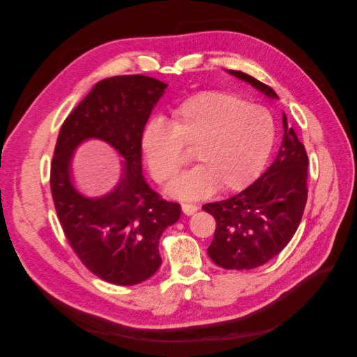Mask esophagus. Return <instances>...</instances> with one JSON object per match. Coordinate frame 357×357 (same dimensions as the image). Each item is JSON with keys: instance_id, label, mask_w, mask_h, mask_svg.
Listing matches in <instances>:
<instances>
[{"instance_id": "1", "label": "esophagus", "mask_w": 357, "mask_h": 357, "mask_svg": "<svg viewBox=\"0 0 357 357\" xmlns=\"http://www.w3.org/2000/svg\"><path fill=\"white\" fill-rule=\"evenodd\" d=\"M181 210L186 215H192L193 213L198 211V205H193V204H181Z\"/></svg>"}]
</instances>
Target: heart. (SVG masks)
Listing matches in <instances>:
<instances>
[{"instance_id":"b5f03b06","label":"heart","mask_w":357,"mask_h":357,"mask_svg":"<svg viewBox=\"0 0 357 357\" xmlns=\"http://www.w3.org/2000/svg\"><path fill=\"white\" fill-rule=\"evenodd\" d=\"M186 146H195L199 165L181 174L169 193L198 199L238 192L261 174L275 144L274 117L265 107L225 92H202L172 110V121L156 116L146 123L139 150L158 183H168L188 162Z\"/></svg>"}]
</instances>
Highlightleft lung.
<instances>
[{"instance_id":"1","label":"left lung","mask_w":357,"mask_h":357,"mask_svg":"<svg viewBox=\"0 0 357 357\" xmlns=\"http://www.w3.org/2000/svg\"><path fill=\"white\" fill-rule=\"evenodd\" d=\"M271 100L277 93L243 71L228 70ZM283 142L278 155L253 185L232 198L205 204L215 219L214 238L207 248L211 261L225 269H253L271 261L295 235L307 204L308 158L283 114Z\"/></svg>"}]
</instances>
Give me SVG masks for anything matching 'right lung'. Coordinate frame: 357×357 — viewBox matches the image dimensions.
I'll list each match as a JSON object with an SVG mask.
<instances>
[{
  "instance_id": "add662e5",
  "label": "right lung",
  "mask_w": 357,
  "mask_h": 357,
  "mask_svg": "<svg viewBox=\"0 0 357 357\" xmlns=\"http://www.w3.org/2000/svg\"><path fill=\"white\" fill-rule=\"evenodd\" d=\"M167 86L147 75H116L93 86L62 123L50 168L53 202L74 253L95 275L117 286L152 277L162 264L159 238L180 219L143 176L139 138ZM101 139L123 156V174L105 196L86 197L70 180L75 149Z\"/></svg>"
}]
</instances>
